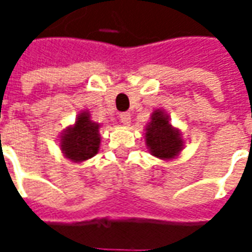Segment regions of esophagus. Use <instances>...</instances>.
Here are the masks:
<instances>
[{
  "mask_svg": "<svg viewBox=\"0 0 252 252\" xmlns=\"http://www.w3.org/2000/svg\"><path fill=\"white\" fill-rule=\"evenodd\" d=\"M120 121L124 126H129L131 124V115L129 113H121L120 115Z\"/></svg>",
  "mask_w": 252,
  "mask_h": 252,
  "instance_id": "1",
  "label": "esophagus"
}]
</instances>
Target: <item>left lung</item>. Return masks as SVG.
<instances>
[{
    "label": "left lung",
    "mask_w": 252,
    "mask_h": 252,
    "mask_svg": "<svg viewBox=\"0 0 252 252\" xmlns=\"http://www.w3.org/2000/svg\"><path fill=\"white\" fill-rule=\"evenodd\" d=\"M146 146L151 155L163 160L175 159L184 150V139L178 128L171 126L163 109H155L146 126Z\"/></svg>",
    "instance_id": "1"
}]
</instances>
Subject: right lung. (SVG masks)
Listing matches in <instances>:
<instances>
[{"mask_svg":"<svg viewBox=\"0 0 252 252\" xmlns=\"http://www.w3.org/2000/svg\"><path fill=\"white\" fill-rule=\"evenodd\" d=\"M99 124L92 120L88 110H82L72 126H67L61 135V150L64 158L81 163L98 153L101 136Z\"/></svg>","mask_w":252,"mask_h":252,"instance_id":"right-lung-1","label":"right lung"}]
</instances>
